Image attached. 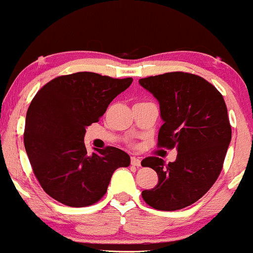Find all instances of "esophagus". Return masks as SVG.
I'll use <instances>...</instances> for the list:
<instances>
[{"mask_svg": "<svg viewBox=\"0 0 253 253\" xmlns=\"http://www.w3.org/2000/svg\"><path fill=\"white\" fill-rule=\"evenodd\" d=\"M140 158H138V157L135 156H132L130 157V164L134 165V167H140Z\"/></svg>", "mask_w": 253, "mask_h": 253, "instance_id": "1", "label": "esophagus"}]
</instances>
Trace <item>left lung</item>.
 <instances>
[{
    "mask_svg": "<svg viewBox=\"0 0 253 253\" xmlns=\"http://www.w3.org/2000/svg\"><path fill=\"white\" fill-rule=\"evenodd\" d=\"M139 83L161 106L158 146L178 152L169 164L158 157L143 159L158 183L141 196L155 210H182L201 199L221 172L232 138L227 107L213 84L189 72H167Z\"/></svg>",
    "mask_w": 253,
    "mask_h": 253,
    "instance_id": "1",
    "label": "left lung"
}]
</instances>
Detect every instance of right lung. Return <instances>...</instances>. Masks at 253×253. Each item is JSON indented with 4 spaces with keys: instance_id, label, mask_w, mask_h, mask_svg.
Instances as JSON below:
<instances>
[{
    "instance_id": "obj_1",
    "label": "right lung",
    "mask_w": 253,
    "mask_h": 253,
    "mask_svg": "<svg viewBox=\"0 0 253 253\" xmlns=\"http://www.w3.org/2000/svg\"><path fill=\"white\" fill-rule=\"evenodd\" d=\"M132 82L76 72L53 78L33 97L24 144L34 175L52 199L69 207L94 205L107 193L113 172L128 167L129 156L117 147L89 153L84 134Z\"/></svg>"
}]
</instances>
